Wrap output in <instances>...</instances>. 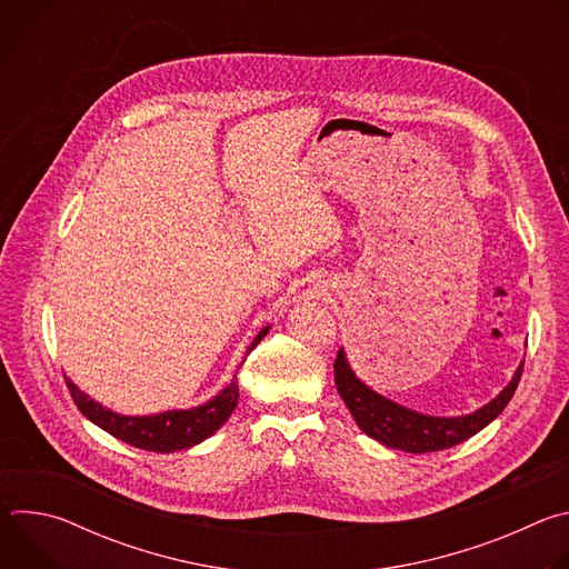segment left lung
I'll return each instance as SVG.
<instances>
[{"instance_id": "8db88e82", "label": "left lung", "mask_w": 569, "mask_h": 569, "mask_svg": "<svg viewBox=\"0 0 569 569\" xmlns=\"http://www.w3.org/2000/svg\"><path fill=\"white\" fill-rule=\"evenodd\" d=\"M522 369H525V362L518 367L509 387H505V391L498 398H493L489 405H483V408L477 410L475 415L457 417V419H437V417H423L419 412L405 410L400 405L365 387L353 376L342 349L338 351V358L333 362L338 391L347 402V408L356 419V423L360 426V430L389 448L408 450L415 455L452 448L470 439L472 435H477L481 428L489 426L507 408L511 396L516 393Z\"/></svg>"}]
</instances>
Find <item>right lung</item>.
I'll return each instance as SVG.
<instances>
[{"mask_svg": "<svg viewBox=\"0 0 569 569\" xmlns=\"http://www.w3.org/2000/svg\"><path fill=\"white\" fill-rule=\"evenodd\" d=\"M268 329L259 333V338L248 347V353L263 340ZM67 389L76 402V408L83 412L92 423L110 432L112 437L150 452H173L191 448L207 437H211L233 412L238 402V380H233L207 405H200L196 410L182 412H164L154 417H121L110 410H103L83 391H78L76 385L64 378Z\"/></svg>", "mask_w": 569, "mask_h": 569, "instance_id": "add662e5", "label": "right lung"}]
</instances>
